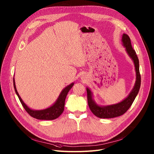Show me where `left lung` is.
Here are the masks:
<instances>
[{"mask_svg":"<svg viewBox=\"0 0 154 154\" xmlns=\"http://www.w3.org/2000/svg\"><path fill=\"white\" fill-rule=\"evenodd\" d=\"M122 42L125 47L128 55L133 60L135 70L136 73V80L132 90L125 99L117 103L109 105V106H99L93 99V93L90 88H86L87 93V101L89 108L93 114L99 118L101 119H111L123 115L127 110L131 107L136 96L139 93L140 84L141 77L139 72V61L137 57L135 51L133 49L131 45V38L128 35L124 34L122 37Z\"/></svg>","mask_w":154,"mask_h":154,"instance_id":"obj_1","label":"left lung"}]
</instances>
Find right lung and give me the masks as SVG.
<instances>
[{
  "mask_svg": "<svg viewBox=\"0 0 154 154\" xmlns=\"http://www.w3.org/2000/svg\"><path fill=\"white\" fill-rule=\"evenodd\" d=\"M13 82L15 93L18 96V97L23 108L25 109L26 112L31 117L39 120H54L57 118H58L62 114V112L64 110L65 100H66L67 95L70 88L74 85V83L72 82L67 87H65L60 92L57 99L54 103L52 104L49 107L42 110H34L29 108L21 99L17 91V88H16L14 77L13 79Z\"/></svg>",
  "mask_w": 154,
  "mask_h": 154,
  "instance_id": "1",
  "label": "right lung"
}]
</instances>
